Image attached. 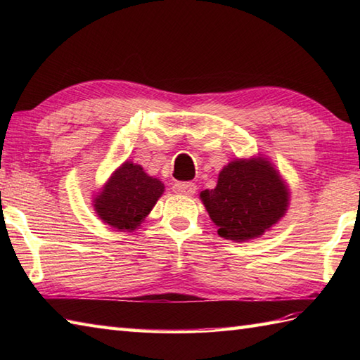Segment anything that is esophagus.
<instances>
[{
	"label": "esophagus",
	"mask_w": 360,
	"mask_h": 360,
	"mask_svg": "<svg viewBox=\"0 0 360 360\" xmlns=\"http://www.w3.org/2000/svg\"><path fill=\"white\" fill-rule=\"evenodd\" d=\"M174 193L179 195H186V196H193V193L196 192V186L193 182H176L173 186Z\"/></svg>",
	"instance_id": "esophagus-1"
}]
</instances>
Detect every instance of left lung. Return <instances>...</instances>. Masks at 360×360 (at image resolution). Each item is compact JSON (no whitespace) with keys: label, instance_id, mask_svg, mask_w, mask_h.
Here are the masks:
<instances>
[{"label":"left lung","instance_id":"obj_1","mask_svg":"<svg viewBox=\"0 0 360 360\" xmlns=\"http://www.w3.org/2000/svg\"><path fill=\"white\" fill-rule=\"evenodd\" d=\"M200 198L218 235L244 243L269 232L286 215L290 192L271 160L258 155L231 160L217 187L202 190Z\"/></svg>","mask_w":360,"mask_h":360}]
</instances>
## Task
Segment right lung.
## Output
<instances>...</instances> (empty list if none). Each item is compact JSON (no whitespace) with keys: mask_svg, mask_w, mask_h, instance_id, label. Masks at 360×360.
<instances>
[{"mask_svg":"<svg viewBox=\"0 0 360 360\" xmlns=\"http://www.w3.org/2000/svg\"><path fill=\"white\" fill-rule=\"evenodd\" d=\"M165 190L164 182L145 173L143 167L125 160L111 173L93 198L96 215L120 232H134Z\"/></svg>","mask_w":360,"mask_h":360,"instance_id":"1","label":"right lung"}]
</instances>
